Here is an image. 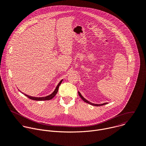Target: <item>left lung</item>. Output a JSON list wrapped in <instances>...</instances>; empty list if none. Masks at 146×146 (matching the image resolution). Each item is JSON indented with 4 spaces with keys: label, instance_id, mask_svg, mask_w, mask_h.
Returning <instances> with one entry per match:
<instances>
[{
    "label": "left lung",
    "instance_id": "1",
    "mask_svg": "<svg viewBox=\"0 0 146 146\" xmlns=\"http://www.w3.org/2000/svg\"><path fill=\"white\" fill-rule=\"evenodd\" d=\"M78 95H79L80 97L82 99V100H84L85 102H86V103H88V104H90V105H92V106H100L105 105H106V104H108V103H102V104H95V103H92L89 102L88 100H87V99H86L84 97H83L79 91L78 92Z\"/></svg>",
    "mask_w": 146,
    "mask_h": 146
}]
</instances>
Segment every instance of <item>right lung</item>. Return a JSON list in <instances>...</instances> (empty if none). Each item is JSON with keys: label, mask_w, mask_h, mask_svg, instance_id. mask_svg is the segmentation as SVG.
Instances as JSON below:
<instances>
[{"label": "right lung", "mask_w": 146, "mask_h": 146, "mask_svg": "<svg viewBox=\"0 0 146 146\" xmlns=\"http://www.w3.org/2000/svg\"><path fill=\"white\" fill-rule=\"evenodd\" d=\"M62 81H63V79L61 80L58 83V84L57 85V86H56V88L55 89V90L54 91V92H53L51 94H50V95H48V96H45V97H34V96H29V95H27V94H24V95H25L26 96H27L28 98H29V99H32V100H39V101H40V100H50V99H52V98L55 96V95L57 94V92H58V91L59 87V86L60 85V84H61V82H62Z\"/></svg>", "instance_id": "right-lung-1"}]
</instances>
